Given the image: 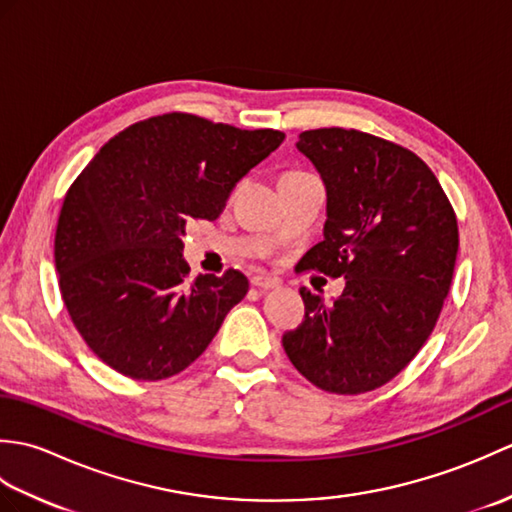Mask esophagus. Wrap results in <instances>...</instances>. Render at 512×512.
Returning <instances> with one entry per match:
<instances>
[{
	"mask_svg": "<svg viewBox=\"0 0 512 512\" xmlns=\"http://www.w3.org/2000/svg\"><path fill=\"white\" fill-rule=\"evenodd\" d=\"M250 284L259 290H273L279 286V281L273 277H266V275H255L253 279H250Z\"/></svg>",
	"mask_w": 512,
	"mask_h": 512,
	"instance_id": "obj_1",
	"label": "esophagus"
}]
</instances>
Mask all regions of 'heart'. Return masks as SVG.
Returning a JSON list of instances; mask_svg holds the SVG:
<instances>
[{"label": "heart", "instance_id": "obj_1", "mask_svg": "<svg viewBox=\"0 0 512 512\" xmlns=\"http://www.w3.org/2000/svg\"><path fill=\"white\" fill-rule=\"evenodd\" d=\"M288 173H299V171H288Z\"/></svg>", "mask_w": 512, "mask_h": 512}]
</instances>
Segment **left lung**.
<instances>
[{
    "mask_svg": "<svg viewBox=\"0 0 512 512\" xmlns=\"http://www.w3.org/2000/svg\"><path fill=\"white\" fill-rule=\"evenodd\" d=\"M328 191L323 242L301 270L345 277L334 303L301 288L306 317L284 334L290 363L330 394L389 383L427 343L449 295L458 220L427 162L391 140L323 127L299 136Z\"/></svg>",
    "mask_w": 512,
    "mask_h": 512,
    "instance_id": "8db88e82",
    "label": "left lung"
}]
</instances>
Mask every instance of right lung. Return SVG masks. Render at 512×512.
I'll use <instances>...</instances> for the list:
<instances>
[{
    "label": "right lung",
    "instance_id": "add662e5",
    "mask_svg": "<svg viewBox=\"0 0 512 512\" xmlns=\"http://www.w3.org/2000/svg\"><path fill=\"white\" fill-rule=\"evenodd\" d=\"M169 112L107 140L65 193L54 235L59 290L74 328L118 374H180L248 292L235 268L187 281L184 226L217 220L235 184L284 143Z\"/></svg>",
    "mask_w": 512,
    "mask_h": 512
}]
</instances>
